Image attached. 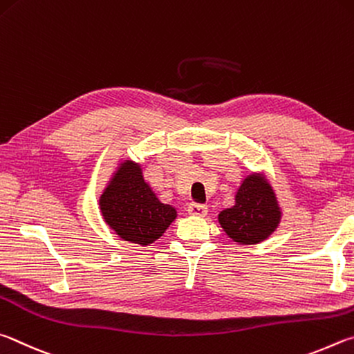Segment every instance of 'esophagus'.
Masks as SVG:
<instances>
[{
	"label": "esophagus",
	"mask_w": 354,
	"mask_h": 354,
	"mask_svg": "<svg viewBox=\"0 0 354 354\" xmlns=\"http://www.w3.org/2000/svg\"><path fill=\"white\" fill-rule=\"evenodd\" d=\"M188 213L191 216H199V218H203V216H207L208 208H207V205H202V203L193 202L188 205Z\"/></svg>",
	"instance_id": "obj_1"
}]
</instances>
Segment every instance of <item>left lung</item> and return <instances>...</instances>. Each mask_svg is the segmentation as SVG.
I'll return each mask as SVG.
<instances>
[{"label": "left lung", "mask_w": 354, "mask_h": 354, "mask_svg": "<svg viewBox=\"0 0 354 354\" xmlns=\"http://www.w3.org/2000/svg\"><path fill=\"white\" fill-rule=\"evenodd\" d=\"M281 208L272 185L263 174L247 176L234 194V205L218 216L227 236L238 244H259L277 230Z\"/></svg>", "instance_id": "left-lung-1"}]
</instances>
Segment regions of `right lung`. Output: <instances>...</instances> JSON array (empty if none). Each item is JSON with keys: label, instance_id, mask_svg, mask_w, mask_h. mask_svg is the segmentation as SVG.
Returning <instances> with one entry per match:
<instances>
[{"label": "right lung", "instance_id": "add662e5", "mask_svg": "<svg viewBox=\"0 0 354 354\" xmlns=\"http://www.w3.org/2000/svg\"><path fill=\"white\" fill-rule=\"evenodd\" d=\"M102 219L127 243L146 247L157 241L177 218V209L160 202L142 177V167L121 160L99 197Z\"/></svg>", "mask_w": 354, "mask_h": 354}]
</instances>
